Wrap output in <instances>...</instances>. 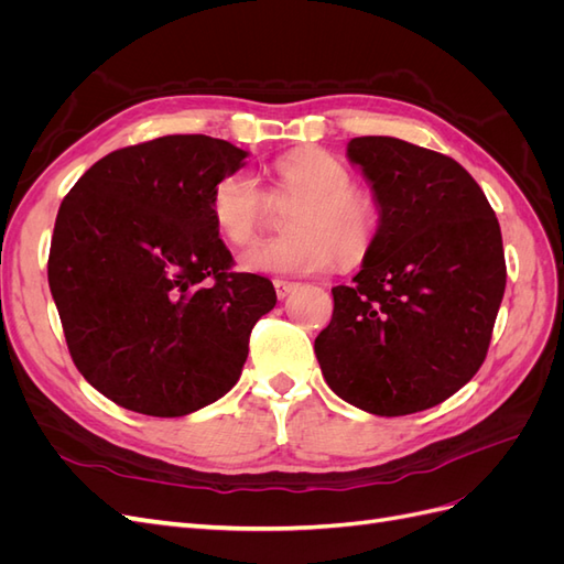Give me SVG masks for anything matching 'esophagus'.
<instances>
[{"mask_svg":"<svg viewBox=\"0 0 564 564\" xmlns=\"http://www.w3.org/2000/svg\"><path fill=\"white\" fill-rule=\"evenodd\" d=\"M272 284H275V294H278V299H286V296L292 294L294 289L299 286L296 282H286V280H275Z\"/></svg>","mask_w":564,"mask_h":564,"instance_id":"1","label":"esophagus"}]
</instances>
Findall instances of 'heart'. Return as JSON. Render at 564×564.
<instances>
[{
	"mask_svg": "<svg viewBox=\"0 0 564 564\" xmlns=\"http://www.w3.org/2000/svg\"><path fill=\"white\" fill-rule=\"evenodd\" d=\"M272 202L296 199L284 218L289 235L249 249L240 259L245 270L313 275L329 270L336 259H362L377 230V209L350 187L352 176L344 164L317 150H296L272 164ZM268 195L247 169L220 178L212 193L218 235L232 247H249L268 214Z\"/></svg>",
	"mask_w": 564,
	"mask_h": 564,
	"instance_id": "obj_1",
	"label": "heart"
}]
</instances>
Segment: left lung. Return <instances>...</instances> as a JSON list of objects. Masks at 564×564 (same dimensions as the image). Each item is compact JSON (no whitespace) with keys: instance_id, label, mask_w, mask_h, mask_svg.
Listing matches in <instances>:
<instances>
[{"instance_id":"left-lung-1","label":"left lung","mask_w":564,"mask_h":564,"mask_svg":"<svg viewBox=\"0 0 564 564\" xmlns=\"http://www.w3.org/2000/svg\"><path fill=\"white\" fill-rule=\"evenodd\" d=\"M379 228L315 338L324 381L377 416L423 412L482 367L506 289L499 220L464 166L390 135H360Z\"/></svg>"}]
</instances>
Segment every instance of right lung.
<instances>
[{"mask_svg":"<svg viewBox=\"0 0 564 564\" xmlns=\"http://www.w3.org/2000/svg\"><path fill=\"white\" fill-rule=\"evenodd\" d=\"M247 150L202 133L115 150L65 195L48 286L73 362L115 404L185 416L224 398L275 286L235 272L212 218Z\"/></svg>","mask_w":564,"mask_h":564,"instance_id":"obj_1","label":"right lung"}]
</instances>
